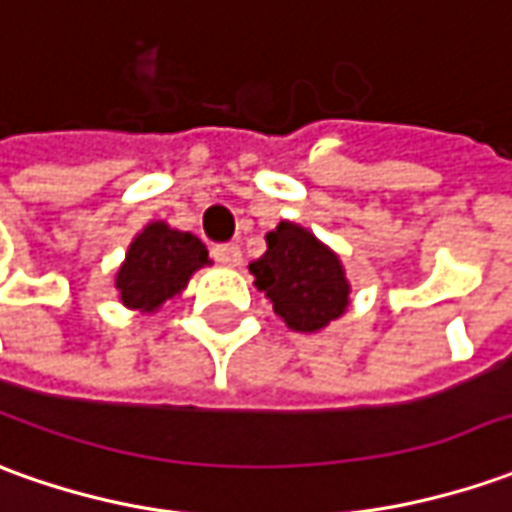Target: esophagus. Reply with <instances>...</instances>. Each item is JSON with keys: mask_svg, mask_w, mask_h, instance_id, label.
I'll list each match as a JSON object with an SVG mask.
<instances>
[{"mask_svg": "<svg viewBox=\"0 0 512 512\" xmlns=\"http://www.w3.org/2000/svg\"><path fill=\"white\" fill-rule=\"evenodd\" d=\"M212 257H215L221 266H229V269H238L243 263L241 246H238V243H221V246H215V249H212Z\"/></svg>", "mask_w": 512, "mask_h": 512, "instance_id": "esophagus-1", "label": "esophagus"}]
</instances>
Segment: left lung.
<instances>
[{"label": "left lung", "instance_id": "8db88e82", "mask_svg": "<svg viewBox=\"0 0 512 512\" xmlns=\"http://www.w3.org/2000/svg\"><path fill=\"white\" fill-rule=\"evenodd\" d=\"M249 271L274 314L297 333L325 330L350 305L353 288L342 257L294 221L266 232V252L249 263Z\"/></svg>", "mask_w": 512, "mask_h": 512}]
</instances>
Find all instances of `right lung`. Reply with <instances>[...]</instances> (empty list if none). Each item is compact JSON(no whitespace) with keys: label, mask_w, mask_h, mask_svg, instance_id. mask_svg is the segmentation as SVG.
Listing matches in <instances>:
<instances>
[{"label":"right lung","mask_w":512,"mask_h":512,"mask_svg":"<svg viewBox=\"0 0 512 512\" xmlns=\"http://www.w3.org/2000/svg\"><path fill=\"white\" fill-rule=\"evenodd\" d=\"M210 252L193 232L173 229L168 221H151L128 243L117 269V300L128 311L151 316L173 297H182L190 277L210 266Z\"/></svg>","instance_id":"1"}]
</instances>
